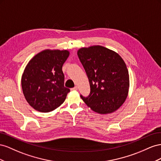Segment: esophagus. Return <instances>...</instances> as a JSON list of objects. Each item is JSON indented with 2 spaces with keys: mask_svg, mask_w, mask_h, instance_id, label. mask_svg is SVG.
Segmentation results:
<instances>
[{
  "mask_svg": "<svg viewBox=\"0 0 161 161\" xmlns=\"http://www.w3.org/2000/svg\"><path fill=\"white\" fill-rule=\"evenodd\" d=\"M78 89V88H77V86H75V87H74V88H71V90H77Z\"/></svg>",
  "mask_w": 161,
  "mask_h": 161,
  "instance_id": "34e87169",
  "label": "esophagus"
}]
</instances>
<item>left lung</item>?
Returning <instances> with one entry per match:
<instances>
[{"label":"left lung","mask_w":161,"mask_h":161,"mask_svg":"<svg viewBox=\"0 0 161 161\" xmlns=\"http://www.w3.org/2000/svg\"><path fill=\"white\" fill-rule=\"evenodd\" d=\"M78 57L88 77L90 93L80 96L92 111L99 114L113 113L127 98L129 73L120 55L102 46L81 48Z\"/></svg>","instance_id":"obj_1"}]
</instances>
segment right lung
I'll list each match as a JSON object with an SVG mask.
<instances>
[{"mask_svg":"<svg viewBox=\"0 0 161 161\" xmlns=\"http://www.w3.org/2000/svg\"><path fill=\"white\" fill-rule=\"evenodd\" d=\"M69 55L67 50H44L27 63L21 77L27 102L42 113L54 111L64 103L70 90L64 86L62 67Z\"/></svg>","mask_w":161,"mask_h":161,"instance_id":"add662e5","label":"right lung"}]
</instances>
